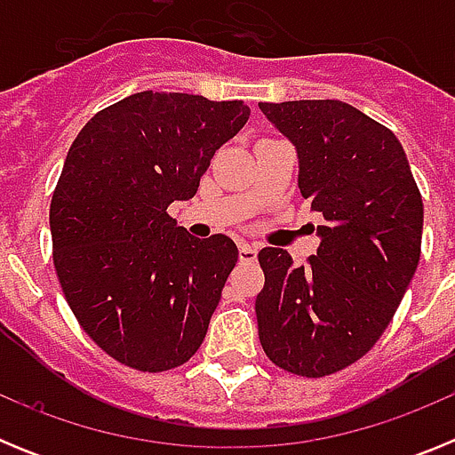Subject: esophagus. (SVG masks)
Instances as JSON below:
<instances>
[{
  "instance_id": "1",
  "label": "esophagus",
  "mask_w": 455,
  "mask_h": 455,
  "mask_svg": "<svg viewBox=\"0 0 455 455\" xmlns=\"http://www.w3.org/2000/svg\"><path fill=\"white\" fill-rule=\"evenodd\" d=\"M239 259H241V262H255V259H257V246H255V243L241 241V243H239Z\"/></svg>"
}]
</instances>
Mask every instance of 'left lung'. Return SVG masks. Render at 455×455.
<instances>
[{
  "instance_id": "8db88e82",
  "label": "left lung",
  "mask_w": 455,
  "mask_h": 455,
  "mask_svg": "<svg viewBox=\"0 0 455 455\" xmlns=\"http://www.w3.org/2000/svg\"><path fill=\"white\" fill-rule=\"evenodd\" d=\"M299 155V188L321 243L305 267L262 248L257 331L271 363L321 378L380 339L415 275L424 203L399 139L339 100L259 102Z\"/></svg>"
}]
</instances>
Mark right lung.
<instances>
[{
    "label": "right lung",
    "instance_id": "1",
    "mask_svg": "<svg viewBox=\"0 0 455 455\" xmlns=\"http://www.w3.org/2000/svg\"><path fill=\"white\" fill-rule=\"evenodd\" d=\"M248 116L241 100L143 91L92 116L68 150L50 204L54 268L118 363L168 371L203 344L239 251L225 235L196 239L166 209L196 196Z\"/></svg>",
    "mask_w": 455,
    "mask_h": 455
}]
</instances>
